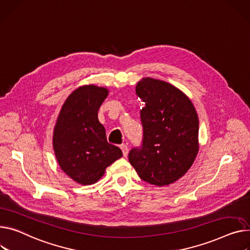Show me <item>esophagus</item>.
Segmentation results:
<instances>
[{"label":"esophagus","mask_w":250,"mask_h":250,"mask_svg":"<svg viewBox=\"0 0 250 250\" xmlns=\"http://www.w3.org/2000/svg\"><path fill=\"white\" fill-rule=\"evenodd\" d=\"M121 148H122V151H123L124 157H126L127 154H128V147H127V146L126 145H122Z\"/></svg>","instance_id":"1"}]
</instances>
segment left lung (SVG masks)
<instances>
[{
  "mask_svg": "<svg viewBox=\"0 0 250 250\" xmlns=\"http://www.w3.org/2000/svg\"><path fill=\"white\" fill-rule=\"evenodd\" d=\"M143 99V146L128 161L140 178L159 187L173 184L193 165L199 151V119L191 99L170 83L144 77L136 86Z\"/></svg>",
  "mask_w": 250,
  "mask_h": 250,
  "instance_id": "8db88e82",
  "label": "left lung"
}]
</instances>
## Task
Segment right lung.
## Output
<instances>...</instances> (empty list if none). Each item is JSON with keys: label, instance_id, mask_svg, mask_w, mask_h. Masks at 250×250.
Masks as SVG:
<instances>
[{"label": "right lung", "instance_id": "add662e5", "mask_svg": "<svg viewBox=\"0 0 250 250\" xmlns=\"http://www.w3.org/2000/svg\"><path fill=\"white\" fill-rule=\"evenodd\" d=\"M108 89L83 85L66 98L53 131V148L61 170L81 185L96 183L105 169L123 157L122 149L107 143L97 112Z\"/></svg>", "mask_w": 250, "mask_h": 250}]
</instances>
